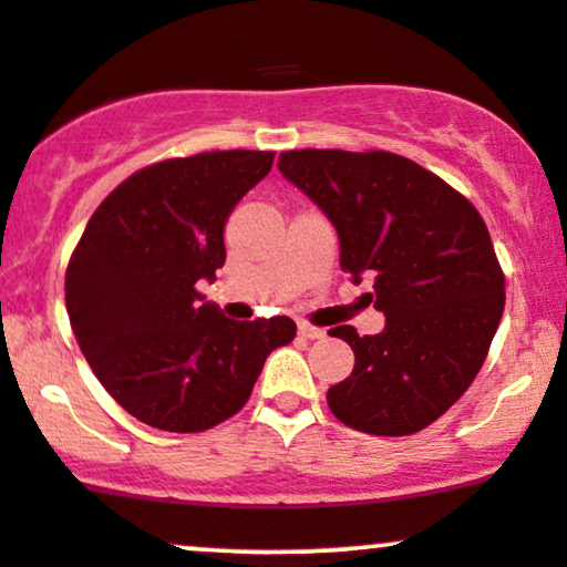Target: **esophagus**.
<instances>
[{
  "instance_id": "34e87169",
  "label": "esophagus",
  "mask_w": 567,
  "mask_h": 567,
  "mask_svg": "<svg viewBox=\"0 0 567 567\" xmlns=\"http://www.w3.org/2000/svg\"><path fill=\"white\" fill-rule=\"evenodd\" d=\"M298 336H303V338H309V341H315V338H322L324 336V330L322 328H315V324L301 322V324H298Z\"/></svg>"
}]
</instances>
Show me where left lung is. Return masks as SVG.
I'll return each mask as SVG.
<instances>
[{"instance_id":"8db88e82","label":"left lung","mask_w":567,"mask_h":567,"mask_svg":"<svg viewBox=\"0 0 567 567\" xmlns=\"http://www.w3.org/2000/svg\"><path fill=\"white\" fill-rule=\"evenodd\" d=\"M277 167L336 226L341 269L357 285L373 279L368 303L386 317L375 336L330 330L354 351L349 379L328 389L330 410L365 434L421 432L470 389L504 315L485 220L400 154L301 148Z\"/></svg>"}]
</instances>
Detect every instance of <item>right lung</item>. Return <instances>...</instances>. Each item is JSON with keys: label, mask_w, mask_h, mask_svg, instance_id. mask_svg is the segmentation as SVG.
Masks as SVG:
<instances>
[{"label": "right lung", "mask_w": 567, "mask_h": 567, "mask_svg": "<svg viewBox=\"0 0 567 567\" xmlns=\"http://www.w3.org/2000/svg\"><path fill=\"white\" fill-rule=\"evenodd\" d=\"M275 152H205L148 165L97 205L66 269V311L84 360L130 415L205 432L245 405L290 317L237 322L197 290L226 261L237 202Z\"/></svg>", "instance_id": "right-lung-1"}]
</instances>
